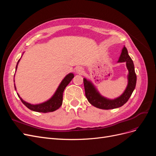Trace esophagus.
Returning a JSON list of instances; mask_svg holds the SVG:
<instances>
[{
    "instance_id": "1",
    "label": "esophagus",
    "mask_w": 156,
    "mask_h": 156,
    "mask_svg": "<svg viewBox=\"0 0 156 156\" xmlns=\"http://www.w3.org/2000/svg\"><path fill=\"white\" fill-rule=\"evenodd\" d=\"M75 71H76V73L77 74H83V72H84L83 69L81 67L76 68V69H75Z\"/></svg>"
}]
</instances>
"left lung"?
<instances>
[{
    "label": "left lung",
    "instance_id": "8db88e82",
    "mask_svg": "<svg viewBox=\"0 0 156 156\" xmlns=\"http://www.w3.org/2000/svg\"><path fill=\"white\" fill-rule=\"evenodd\" d=\"M118 62H126L127 74V85L122 95L115 99H108L101 95L91 81L83 79L85 95L88 101L91 105L101 109H113L122 107L128 101L136 86V75L135 72L133 62L128 55L125 46L122 50L121 55Z\"/></svg>",
    "mask_w": 156,
    "mask_h": 156
}]
</instances>
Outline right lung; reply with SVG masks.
I'll return each instance as SVG.
<instances>
[{"label":"right lung","mask_w":156,"mask_h":156,"mask_svg":"<svg viewBox=\"0 0 156 156\" xmlns=\"http://www.w3.org/2000/svg\"><path fill=\"white\" fill-rule=\"evenodd\" d=\"M20 59L18 60V62L17 63L16 71L17 70V66H18L19 62H20ZM14 76H15V75H14ZM73 77H74V75L73 73H68L66 76L62 79V81H61V83L59 84V86L58 87L57 89H56V90L54 93L53 96H52L50 99H49L48 100H47L43 103H38V104H35V105L31 104V103H29L25 101L20 97V96L19 95L18 93H17V96L19 98H20V100L23 104H24L27 108H29V109H30L33 111L39 112H44V113L53 112V111L57 110L58 108H59L60 107V106L62 105V101H63V92H64V89L68 86V84L71 82V81H72ZM13 81L15 82V81ZM14 87H15V89L16 90V87L15 83H14Z\"/></svg>","instance_id":"right-lung-1"}]
</instances>
